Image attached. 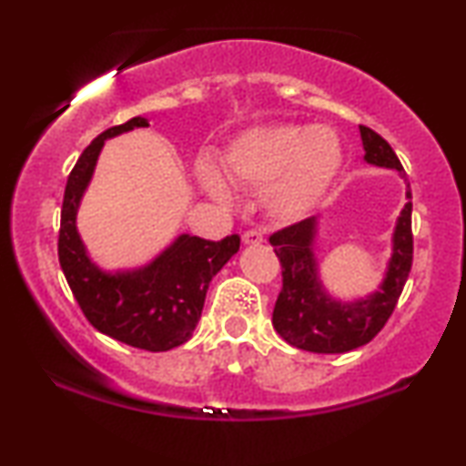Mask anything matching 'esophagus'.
Wrapping results in <instances>:
<instances>
[{
	"label": "esophagus",
	"instance_id": "esophagus-1",
	"mask_svg": "<svg viewBox=\"0 0 466 466\" xmlns=\"http://www.w3.org/2000/svg\"><path fill=\"white\" fill-rule=\"evenodd\" d=\"M241 241H244L246 246H260L265 241V238H263V233L260 231H246L244 235H241Z\"/></svg>",
	"mask_w": 466,
	"mask_h": 466
}]
</instances>
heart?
I'll use <instances>...</instances> for the list:
<instances>
[{
	"instance_id": "b5f03b06",
	"label": "heart",
	"mask_w": 466,
	"mask_h": 466,
	"mask_svg": "<svg viewBox=\"0 0 466 466\" xmlns=\"http://www.w3.org/2000/svg\"><path fill=\"white\" fill-rule=\"evenodd\" d=\"M341 163L339 137L322 125L254 127L239 133L225 155L227 176L241 187H263L265 209L284 222L303 218L322 201ZM199 177L209 195L227 199V182L212 165H203Z\"/></svg>"
}]
</instances>
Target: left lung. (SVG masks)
Listing matches in <instances>:
<instances>
[{"instance_id":"left-lung-1","label":"left lung","mask_w":466,"mask_h":466,"mask_svg":"<svg viewBox=\"0 0 466 466\" xmlns=\"http://www.w3.org/2000/svg\"><path fill=\"white\" fill-rule=\"evenodd\" d=\"M360 139L365 161L378 167L397 169L407 184L405 197L411 199L403 165L390 144L362 125ZM316 233L318 218L311 216L269 238L273 252L282 265V290L273 308V329L284 341L299 350L316 354H343L371 341L397 308L413 260L411 201L405 203L394 225L392 254L386 276L380 289L365 299L343 303L324 290L314 254Z\"/></svg>"}]
</instances>
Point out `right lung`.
<instances>
[{"instance_id": "1", "label": "right lung", "mask_w": 466, "mask_h": 466, "mask_svg": "<svg viewBox=\"0 0 466 466\" xmlns=\"http://www.w3.org/2000/svg\"><path fill=\"white\" fill-rule=\"evenodd\" d=\"M137 127H148V120L136 116L110 127L74 165L63 195L59 263L82 314L99 333L148 352H167L193 337L209 282L239 250V235L209 241L182 233L148 265L127 271H104L88 258L76 227L82 195L106 139Z\"/></svg>"}]
</instances>
